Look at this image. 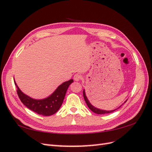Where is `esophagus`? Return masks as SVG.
Returning a JSON list of instances; mask_svg holds the SVG:
<instances>
[{"mask_svg":"<svg viewBox=\"0 0 152 152\" xmlns=\"http://www.w3.org/2000/svg\"><path fill=\"white\" fill-rule=\"evenodd\" d=\"M82 75H81V74H76L74 76V80L76 82L80 81V80L82 79Z\"/></svg>","mask_w":152,"mask_h":152,"instance_id":"esophagus-1","label":"esophagus"}]
</instances>
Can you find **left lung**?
Returning a JSON list of instances; mask_svg holds the SVG:
<instances>
[{
	"label": "left lung",
	"mask_w": 152,
	"mask_h": 152,
	"mask_svg": "<svg viewBox=\"0 0 152 152\" xmlns=\"http://www.w3.org/2000/svg\"><path fill=\"white\" fill-rule=\"evenodd\" d=\"M83 98H84V100L86 102L87 105H88V106L89 107V108L91 110V111H93L94 113H95V114H109V113H111V112H114L115 110H116L119 108L121 107V106H122V104L121 106H119L118 108H117L116 109H114V110H102V109H100V108H96L95 106H94L93 105L91 104V103L89 102V101L88 100V97H87L86 96V91L85 89H83ZM127 101V100L124 102V103Z\"/></svg>",
	"instance_id": "left-lung-1"
}]
</instances>
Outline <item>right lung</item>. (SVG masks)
<instances>
[{"label": "right lung", "instance_id": "add662e5", "mask_svg": "<svg viewBox=\"0 0 152 152\" xmlns=\"http://www.w3.org/2000/svg\"><path fill=\"white\" fill-rule=\"evenodd\" d=\"M74 82L72 79L63 82L48 97L42 99H35L25 94L19 88L14 80V83L18 89V95L23 104L38 114L49 116L56 113L63 104V100L69 86Z\"/></svg>", "mask_w": 152, "mask_h": 152}]
</instances>
